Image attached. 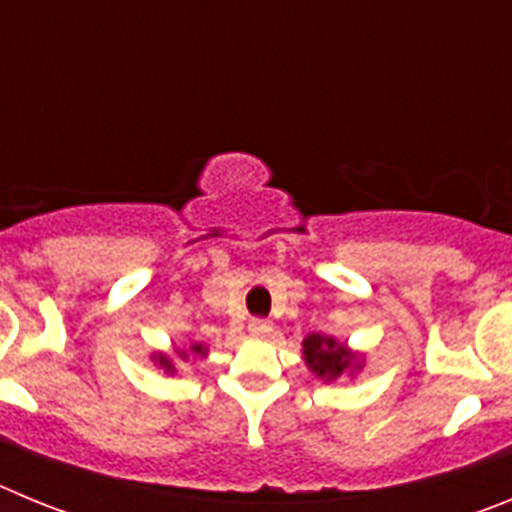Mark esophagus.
I'll return each instance as SVG.
<instances>
[{
	"label": "esophagus",
	"mask_w": 512,
	"mask_h": 512,
	"mask_svg": "<svg viewBox=\"0 0 512 512\" xmlns=\"http://www.w3.org/2000/svg\"><path fill=\"white\" fill-rule=\"evenodd\" d=\"M248 330H251V336L266 338L271 330H274V325H271L269 320H264V318H253L251 323H248Z\"/></svg>",
	"instance_id": "34e87169"
}]
</instances>
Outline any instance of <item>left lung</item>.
Masks as SVG:
<instances>
[{
  "label": "left lung",
  "mask_w": 512,
  "mask_h": 512,
  "mask_svg": "<svg viewBox=\"0 0 512 512\" xmlns=\"http://www.w3.org/2000/svg\"><path fill=\"white\" fill-rule=\"evenodd\" d=\"M302 359L320 382H336L348 377L356 379V374L364 369L366 356L346 341H338L336 336H323V333H310L302 341Z\"/></svg>",
  "instance_id": "1"
}]
</instances>
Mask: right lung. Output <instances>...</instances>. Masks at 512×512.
<instances>
[{"label":"right lung","instance_id":"right-lung-1","mask_svg":"<svg viewBox=\"0 0 512 512\" xmlns=\"http://www.w3.org/2000/svg\"><path fill=\"white\" fill-rule=\"evenodd\" d=\"M207 354H210V348H207L205 343L194 341L189 343V346H171V354H166V351H153L151 361L161 369V372L174 377V374L179 372V364H184V361L205 359Z\"/></svg>","mask_w":512,"mask_h":512}]
</instances>
